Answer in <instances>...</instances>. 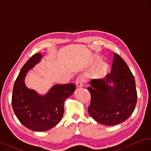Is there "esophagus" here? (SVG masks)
Here are the masks:
<instances>
[{
  "label": "esophagus",
  "instance_id": "1",
  "mask_svg": "<svg viewBox=\"0 0 151 151\" xmlns=\"http://www.w3.org/2000/svg\"><path fill=\"white\" fill-rule=\"evenodd\" d=\"M85 77L83 75H80L76 79V85L78 87H81L83 86V83H85Z\"/></svg>",
  "mask_w": 151,
  "mask_h": 151
}]
</instances>
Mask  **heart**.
Wrapping results in <instances>:
<instances>
[{
  "instance_id": "1",
  "label": "heart",
  "mask_w": 151,
  "mask_h": 151,
  "mask_svg": "<svg viewBox=\"0 0 151 151\" xmlns=\"http://www.w3.org/2000/svg\"><path fill=\"white\" fill-rule=\"evenodd\" d=\"M106 68H107V66L106 65V64H102V65L100 68L99 72L100 73H103L106 70Z\"/></svg>"
}]
</instances>
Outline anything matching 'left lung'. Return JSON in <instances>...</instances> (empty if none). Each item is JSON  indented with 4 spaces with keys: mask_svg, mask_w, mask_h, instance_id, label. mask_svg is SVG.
Segmentation results:
<instances>
[{
    "mask_svg": "<svg viewBox=\"0 0 151 151\" xmlns=\"http://www.w3.org/2000/svg\"><path fill=\"white\" fill-rule=\"evenodd\" d=\"M88 89L91 101L88 111L96 122L116 125L130 117L135 108L137 93L134 76L125 61L114 53L109 74L94 79Z\"/></svg>",
    "mask_w": 151,
    "mask_h": 151,
    "instance_id": "1",
    "label": "left lung"
}]
</instances>
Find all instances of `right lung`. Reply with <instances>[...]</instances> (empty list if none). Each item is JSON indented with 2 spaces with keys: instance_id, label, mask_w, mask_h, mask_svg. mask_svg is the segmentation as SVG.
Returning <instances> with one entry per match:
<instances>
[{
  "instance_id": "right-lung-1",
  "label": "right lung",
  "mask_w": 151,
  "mask_h": 151,
  "mask_svg": "<svg viewBox=\"0 0 151 151\" xmlns=\"http://www.w3.org/2000/svg\"><path fill=\"white\" fill-rule=\"evenodd\" d=\"M42 58L40 53H37L24 64L14 82L12 95V106L16 117L23 125L35 132L47 131L60 122L64 102L76 89L74 83L55 85L45 96H40L26 87V75Z\"/></svg>"
}]
</instances>
